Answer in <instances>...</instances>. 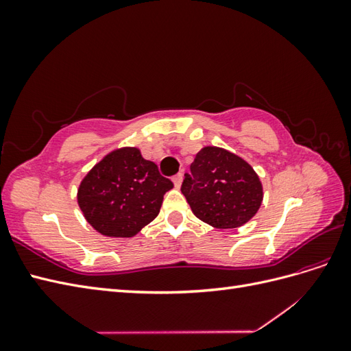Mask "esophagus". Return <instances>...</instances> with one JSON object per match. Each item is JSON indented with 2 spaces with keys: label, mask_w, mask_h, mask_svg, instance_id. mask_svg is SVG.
<instances>
[{
  "label": "esophagus",
  "mask_w": 351,
  "mask_h": 351,
  "mask_svg": "<svg viewBox=\"0 0 351 351\" xmlns=\"http://www.w3.org/2000/svg\"><path fill=\"white\" fill-rule=\"evenodd\" d=\"M182 182H183V174H182V173L173 177V183H174V186H176L177 189H180V186H182Z\"/></svg>",
  "instance_id": "1"
}]
</instances>
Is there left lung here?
<instances>
[{"label":"left lung","instance_id":"1","mask_svg":"<svg viewBox=\"0 0 351 351\" xmlns=\"http://www.w3.org/2000/svg\"><path fill=\"white\" fill-rule=\"evenodd\" d=\"M193 214L214 228H239L259 210L263 189L259 176L239 155L217 146L197 152L182 184Z\"/></svg>","mask_w":351,"mask_h":351}]
</instances>
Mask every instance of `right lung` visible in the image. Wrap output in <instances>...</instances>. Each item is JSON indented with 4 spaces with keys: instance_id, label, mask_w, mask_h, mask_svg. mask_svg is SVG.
<instances>
[{
    "instance_id": "add662e5",
    "label": "right lung",
    "mask_w": 351,
    "mask_h": 351,
    "mask_svg": "<svg viewBox=\"0 0 351 351\" xmlns=\"http://www.w3.org/2000/svg\"><path fill=\"white\" fill-rule=\"evenodd\" d=\"M174 187L137 147L105 155L77 189L83 217L105 237H133L159 214L164 195Z\"/></svg>"
}]
</instances>
